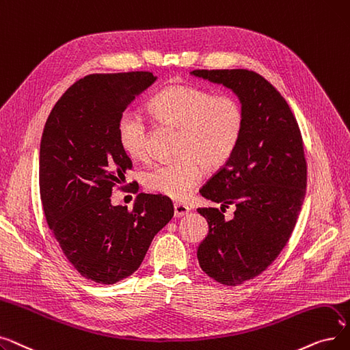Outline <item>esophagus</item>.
Returning a JSON list of instances; mask_svg holds the SVG:
<instances>
[{
    "mask_svg": "<svg viewBox=\"0 0 350 350\" xmlns=\"http://www.w3.org/2000/svg\"><path fill=\"white\" fill-rule=\"evenodd\" d=\"M174 213H175L176 218H180V216H185V215L189 213V208L184 204L176 202V204H174Z\"/></svg>",
    "mask_w": 350,
    "mask_h": 350,
    "instance_id": "esophagus-1",
    "label": "esophagus"
}]
</instances>
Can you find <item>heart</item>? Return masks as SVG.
<instances>
[{
    "mask_svg": "<svg viewBox=\"0 0 350 350\" xmlns=\"http://www.w3.org/2000/svg\"><path fill=\"white\" fill-rule=\"evenodd\" d=\"M162 128L178 131L176 161L158 163L144 174V187L154 193L184 201L206 170H219L234 157L245 126V111L232 95H215L193 85L161 90L148 105ZM118 141L135 161L149 158L151 128L142 115L125 111L118 121Z\"/></svg>",
    "mask_w": 350,
    "mask_h": 350,
    "instance_id": "1",
    "label": "heart"
}]
</instances>
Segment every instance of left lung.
<instances>
[{"label": "left lung", "instance_id": "left-lung-1", "mask_svg": "<svg viewBox=\"0 0 350 350\" xmlns=\"http://www.w3.org/2000/svg\"><path fill=\"white\" fill-rule=\"evenodd\" d=\"M192 75L234 91L245 111L237 151L199 189L221 204L199 208L208 237L198 246L202 271L226 286L260 275L288 243L306 192V159L297 121L285 98L247 70H195ZM234 205L230 220L226 207Z\"/></svg>", "mask_w": 350, "mask_h": 350}]
</instances>
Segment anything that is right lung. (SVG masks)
<instances>
[{
  "label": "right lung",
  "mask_w": 350,
  "mask_h": 350,
  "mask_svg": "<svg viewBox=\"0 0 350 350\" xmlns=\"http://www.w3.org/2000/svg\"><path fill=\"white\" fill-rule=\"evenodd\" d=\"M155 79L146 71L87 75L64 92L44 126L40 193L48 226L81 276L96 284L134 273L174 216L162 195L139 193L132 211L111 204L132 168L118 141L120 116Z\"/></svg>",
  "instance_id": "1"
}]
</instances>
